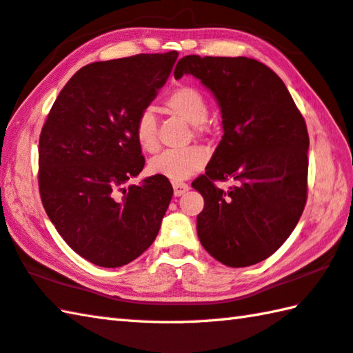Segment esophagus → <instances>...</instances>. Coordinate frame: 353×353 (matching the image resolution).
<instances>
[{"instance_id": "1", "label": "esophagus", "mask_w": 353, "mask_h": 353, "mask_svg": "<svg viewBox=\"0 0 353 353\" xmlns=\"http://www.w3.org/2000/svg\"><path fill=\"white\" fill-rule=\"evenodd\" d=\"M189 189H190L189 184H185V183H174V194H175V196L184 195Z\"/></svg>"}]
</instances>
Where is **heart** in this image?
<instances>
[{"label":"heart","mask_w":353,"mask_h":353,"mask_svg":"<svg viewBox=\"0 0 353 353\" xmlns=\"http://www.w3.org/2000/svg\"><path fill=\"white\" fill-rule=\"evenodd\" d=\"M164 103L170 112H174L194 125L203 124L209 115L208 101H205L204 95L190 85H181V88L174 89ZM134 134L138 145L144 152H155L158 149L157 118L150 109H144L138 115ZM205 163H208V152L203 148L192 145V148L161 152L150 159L149 170L154 175L179 183L201 170Z\"/></svg>","instance_id":"heart-1"}]
</instances>
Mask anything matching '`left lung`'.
<instances>
[{
    "mask_svg": "<svg viewBox=\"0 0 353 353\" xmlns=\"http://www.w3.org/2000/svg\"><path fill=\"white\" fill-rule=\"evenodd\" d=\"M194 75L216 98L224 135L192 188L204 198L196 216L203 248L229 268H245L281 248L307 199L309 134L283 79L245 57L179 59L174 75ZM232 177L228 192L215 181Z\"/></svg>",
    "mask_w": 353,
    "mask_h": 353,
    "instance_id": "obj_1",
    "label": "left lung"
}]
</instances>
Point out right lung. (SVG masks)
<instances>
[{
	"mask_svg": "<svg viewBox=\"0 0 353 353\" xmlns=\"http://www.w3.org/2000/svg\"><path fill=\"white\" fill-rule=\"evenodd\" d=\"M178 52L84 65L53 103L39 135L38 185L58 234L99 268H121L150 248L174 189L139 175L144 157L135 121L154 101Z\"/></svg>",
	"mask_w": 353,
	"mask_h": 353,
	"instance_id": "add662e5",
	"label": "right lung"
}]
</instances>
